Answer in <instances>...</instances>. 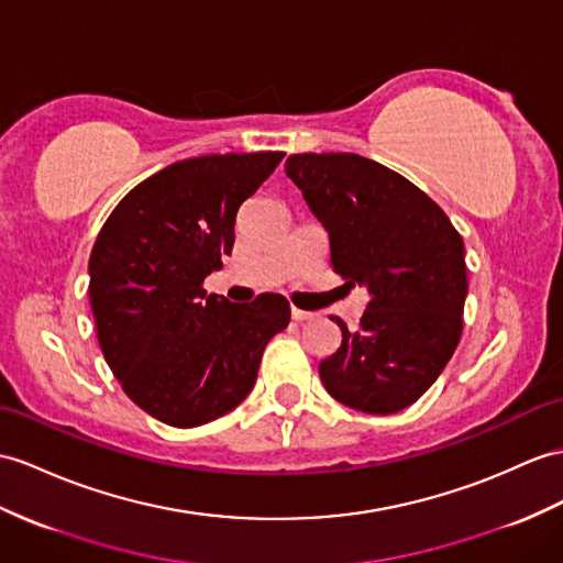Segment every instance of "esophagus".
<instances>
[{
    "instance_id": "obj_1",
    "label": "esophagus",
    "mask_w": 563,
    "mask_h": 563,
    "mask_svg": "<svg viewBox=\"0 0 563 563\" xmlns=\"http://www.w3.org/2000/svg\"><path fill=\"white\" fill-rule=\"evenodd\" d=\"M291 318L296 322H306V320H312L314 312H308V310H298V308H291Z\"/></svg>"
}]
</instances>
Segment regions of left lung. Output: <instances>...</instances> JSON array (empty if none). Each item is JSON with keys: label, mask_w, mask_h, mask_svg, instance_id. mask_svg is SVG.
I'll list each match as a JSON object with an SVG mask.
<instances>
[{"label": "left lung", "mask_w": 563, "mask_h": 563, "mask_svg": "<svg viewBox=\"0 0 563 563\" xmlns=\"http://www.w3.org/2000/svg\"><path fill=\"white\" fill-rule=\"evenodd\" d=\"M286 176L329 234L334 272L369 294L358 329L336 318L341 346L320 363L322 385L363 413H399L459 346L468 296L463 239L440 205L375 159L291 155Z\"/></svg>", "instance_id": "8db88e82"}]
</instances>
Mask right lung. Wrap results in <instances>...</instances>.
I'll return each mask as SVG.
<instances>
[{
	"label": "right lung",
	"mask_w": 563,
	"mask_h": 563,
	"mask_svg": "<svg viewBox=\"0 0 563 563\" xmlns=\"http://www.w3.org/2000/svg\"><path fill=\"white\" fill-rule=\"evenodd\" d=\"M284 153L202 155L145 178L92 245L90 306L107 365L129 399L172 428H198L251 394L289 300L231 303L202 282L234 249L236 212Z\"/></svg>",
	"instance_id": "obj_1"
}]
</instances>
